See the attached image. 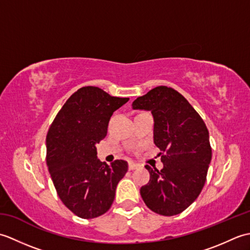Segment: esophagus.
<instances>
[{
  "label": "esophagus",
  "mask_w": 250,
  "mask_h": 250,
  "mask_svg": "<svg viewBox=\"0 0 250 250\" xmlns=\"http://www.w3.org/2000/svg\"><path fill=\"white\" fill-rule=\"evenodd\" d=\"M137 167H139V166L135 164L134 162H129V169H130V171H133V169H136Z\"/></svg>",
  "instance_id": "34e87169"
}]
</instances>
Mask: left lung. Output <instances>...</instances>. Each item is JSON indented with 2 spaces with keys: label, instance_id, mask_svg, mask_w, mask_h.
<instances>
[{
  "label": "left lung",
  "instance_id": "1",
  "mask_svg": "<svg viewBox=\"0 0 250 250\" xmlns=\"http://www.w3.org/2000/svg\"><path fill=\"white\" fill-rule=\"evenodd\" d=\"M132 107L151 111L153 142L163 163L161 171L145 167L150 179L141 188L142 199L159 215H178L204 187L211 160L208 130L188 101L167 86L151 89Z\"/></svg>",
  "mask_w": 250,
  "mask_h": 250
}]
</instances>
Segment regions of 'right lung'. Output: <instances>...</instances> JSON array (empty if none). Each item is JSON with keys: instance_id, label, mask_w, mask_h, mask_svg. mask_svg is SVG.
Instances as JSON below:
<instances>
[{"instance_id": "obj_1", "label": "right lung", "mask_w": 250, "mask_h": 250, "mask_svg": "<svg viewBox=\"0 0 250 250\" xmlns=\"http://www.w3.org/2000/svg\"><path fill=\"white\" fill-rule=\"evenodd\" d=\"M129 98L111 97L98 87L73 93L52 122L46 137L47 167L57 193L68 209L83 219L105 214L128 162H101L95 145L107 134L111 115Z\"/></svg>"}]
</instances>
